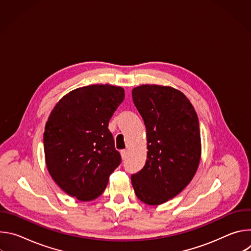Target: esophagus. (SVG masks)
I'll return each instance as SVG.
<instances>
[{"label":"esophagus","instance_id":"obj_1","mask_svg":"<svg viewBox=\"0 0 251 251\" xmlns=\"http://www.w3.org/2000/svg\"><path fill=\"white\" fill-rule=\"evenodd\" d=\"M121 157H122V159L123 160H125L126 159V157H127V150H121Z\"/></svg>","mask_w":251,"mask_h":251}]
</instances>
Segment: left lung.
Masks as SVG:
<instances>
[{
  "instance_id": "obj_1",
  "label": "left lung",
  "mask_w": 251,
  "mask_h": 251,
  "mask_svg": "<svg viewBox=\"0 0 251 251\" xmlns=\"http://www.w3.org/2000/svg\"><path fill=\"white\" fill-rule=\"evenodd\" d=\"M136 108L144 120L147 160L131 176L137 198L158 205L180 194L193 180L201 155L199 119L187 96L171 86L133 88Z\"/></svg>"
}]
</instances>
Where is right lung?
Wrapping results in <instances>:
<instances>
[{
  "instance_id": "right-lung-1",
  "label": "right lung",
  "mask_w": 251,
  "mask_h": 251,
  "mask_svg": "<svg viewBox=\"0 0 251 251\" xmlns=\"http://www.w3.org/2000/svg\"><path fill=\"white\" fill-rule=\"evenodd\" d=\"M124 97L120 86L79 87L56 103L47 121L48 171L62 191L78 201L98 198L121 162L108 123Z\"/></svg>"
}]
</instances>
